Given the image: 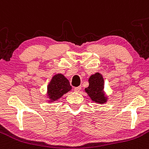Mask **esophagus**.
I'll list each match as a JSON object with an SVG mask.
<instances>
[{
	"mask_svg": "<svg viewBox=\"0 0 149 149\" xmlns=\"http://www.w3.org/2000/svg\"><path fill=\"white\" fill-rule=\"evenodd\" d=\"M81 89V86H79V87H76L74 88V91L75 92H79Z\"/></svg>",
	"mask_w": 149,
	"mask_h": 149,
	"instance_id": "1",
	"label": "esophagus"
}]
</instances>
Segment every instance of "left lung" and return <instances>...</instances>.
Masks as SVG:
<instances>
[{"label":"left lung","instance_id":"left-lung-1","mask_svg":"<svg viewBox=\"0 0 149 149\" xmlns=\"http://www.w3.org/2000/svg\"><path fill=\"white\" fill-rule=\"evenodd\" d=\"M89 86L85 88L89 98L93 102L103 104L108 101V96L104 91V80L102 74L95 73L88 79Z\"/></svg>","mask_w":149,"mask_h":149}]
</instances>
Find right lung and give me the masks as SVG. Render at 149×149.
<instances>
[{
  "label": "right lung",
  "instance_id": "obj_1",
  "mask_svg": "<svg viewBox=\"0 0 149 149\" xmlns=\"http://www.w3.org/2000/svg\"><path fill=\"white\" fill-rule=\"evenodd\" d=\"M71 89L69 81L61 73H57L53 76L47 86L46 95L49 99L48 101L52 103L58 101Z\"/></svg>",
  "mask_w": 149,
  "mask_h": 149
}]
</instances>
